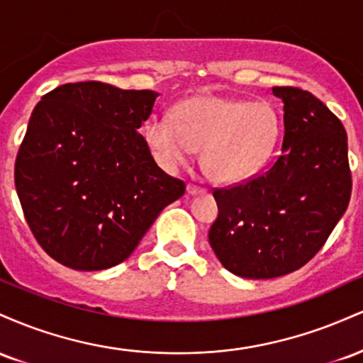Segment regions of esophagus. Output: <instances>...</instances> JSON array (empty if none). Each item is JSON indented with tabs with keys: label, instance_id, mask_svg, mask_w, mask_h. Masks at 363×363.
<instances>
[{
	"label": "esophagus",
	"instance_id": "34e87169",
	"mask_svg": "<svg viewBox=\"0 0 363 363\" xmlns=\"http://www.w3.org/2000/svg\"><path fill=\"white\" fill-rule=\"evenodd\" d=\"M186 191H187V194H201L205 189H203V187H199V186H194V184H187Z\"/></svg>",
	"mask_w": 363,
	"mask_h": 363
}]
</instances>
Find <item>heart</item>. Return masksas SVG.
I'll return each mask as SVG.
<instances>
[{
	"mask_svg": "<svg viewBox=\"0 0 363 363\" xmlns=\"http://www.w3.org/2000/svg\"><path fill=\"white\" fill-rule=\"evenodd\" d=\"M277 111L264 101L194 97L174 116L158 114L148 123L147 143L158 164L176 169L201 148L208 177L223 184L242 182L259 172L278 138Z\"/></svg>",
	"mask_w": 363,
	"mask_h": 363,
	"instance_id": "obj_1",
	"label": "heart"
}]
</instances>
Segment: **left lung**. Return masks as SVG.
I'll return each mask as SVG.
<instances>
[{
	"mask_svg": "<svg viewBox=\"0 0 363 363\" xmlns=\"http://www.w3.org/2000/svg\"><path fill=\"white\" fill-rule=\"evenodd\" d=\"M283 102L281 153L266 172L215 189L208 232L225 269L251 280L309 262L347 211L352 194L347 131L307 90L273 86Z\"/></svg>",
	"mask_w": 363,
	"mask_h": 363,
	"instance_id": "obj_1",
	"label": "left lung"
}]
</instances>
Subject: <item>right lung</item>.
<instances>
[{"mask_svg": "<svg viewBox=\"0 0 363 363\" xmlns=\"http://www.w3.org/2000/svg\"><path fill=\"white\" fill-rule=\"evenodd\" d=\"M158 97L102 82L45 94L15 162L25 220L52 259L101 272L128 259L186 184L153 160L140 135Z\"/></svg>", "mask_w": 363, "mask_h": 363, "instance_id": "obj_1", "label": "right lung"}]
</instances>
